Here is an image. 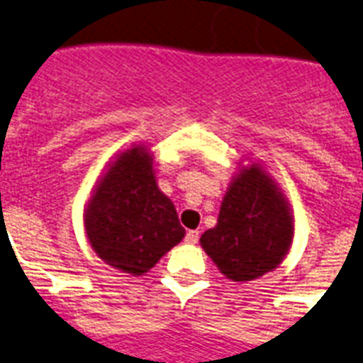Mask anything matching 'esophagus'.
<instances>
[{
  "label": "esophagus",
  "instance_id": "esophagus-1",
  "mask_svg": "<svg viewBox=\"0 0 363 363\" xmlns=\"http://www.w3.org/2000/svg\"><path fill=\"white\" fill-rule=\"evenodd\" d=\"M197 240H199V233L194 231V229H191V231H188L186 237H184V242L186 244H197Z\"/></svg>",
  "mask_w": 363,
  "mask_h": 363
}]
</instances>
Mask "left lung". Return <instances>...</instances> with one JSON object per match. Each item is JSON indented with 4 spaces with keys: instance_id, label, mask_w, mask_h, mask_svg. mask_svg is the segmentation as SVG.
I'll return each mask as SVG.
<instances>
[{
    "instance_id": "obj_1",
    "label": "left lung",
    "mask_w": 363,
    "mask_h": 363,
    "mask_svg": "<svg viewBox=\"0 0 363 363\" xmlns=\"http://www.w3.org/2000/svg\"><path fill=\"white\" fill-rule=\"evenodd\" d=\"M293 235L287 199L263 166L252 162L231 179L218 223L199 242L225 278L252 281L284 261Z\"/></svg>"
}]
</instances>
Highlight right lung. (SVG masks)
<instances>
[{"label":"right lung","instance_id":"1","mask_svg":"<svg viewBox=\"0 0 363 363\" xmlns=\"http://www.w3.org/2000/svg\"><path fill=\"white\" fill-rule=\"evenodd\" d=\"M85 233L102 261L143 276L184 237L175 205L156 184L152 155L132 145L108 164L85 207Z\"/></svg>","mask_w":363,"mask_h":363}]
</instances>
